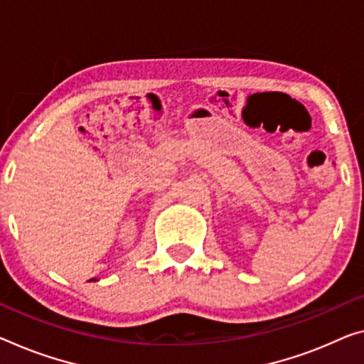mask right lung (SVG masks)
Returning a JSON list of instances; mask_svg holds the SVG:
<instances>
[{
    "label": "right lung",
    "mask_w": 364,
    "mask_h": 364,
    "mask_svg": "<svg viewBox=\"0 0 364 364\" xmlns=\"http://www.w3.org/2000/svg\"><path fill=\"white\" fill-rule=\"evenodd\" d=\"M89 282H96V278H91V279H89Z\"/></svg>",
    "instance_id": "add662e5"
}]
</instances>
